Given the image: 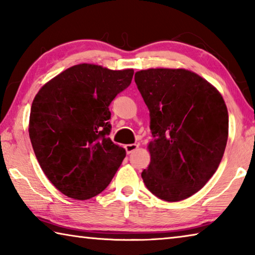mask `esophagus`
<instances>
[{"instance_id":"esophagus-1","label":"esophagus","mask_w":255,"mask_h":255,"mask_svg":"<svg viewBox=\"0 0 255 255\" xmlns=\"http://www.w3.org/2000/svg\"><path fill=\"white\" fill-rule=\"evenodd\" d=\"M139 147V145L138 144H127L125 145V149H126L127 154H130L132 152H135V150Z\"/></svg>"}]
</instances>
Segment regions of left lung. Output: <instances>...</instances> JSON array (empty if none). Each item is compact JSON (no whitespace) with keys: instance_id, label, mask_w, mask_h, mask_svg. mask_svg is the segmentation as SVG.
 I'll use <instances>...</instances> for the list:
<instances>
[{"instance_id":"8db88e82","label":"left lung","mask_w":255,"mask_h":255,"mask_svg":"<svg viewBox=\"0 0 255 255\" xmlns=\"http://www.w3.org/2000/svg\"><path fill=\"white\" fill-rule=\"evenodd\" d=\"M135 82L149 109L154 139L141 178L165 201L195 195L218 169L228 138V112L217 89L185 68H148Z\"/></svg>"}]
</instances>
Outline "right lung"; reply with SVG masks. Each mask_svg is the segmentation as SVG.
<instances>
[{"instance_id": "add662e5", "label": "right lung", "mask_w": 255, "mask_h": 255, "mask_svg": "<svg viewBox=\"0 0 255 255\" xmlns=\"http://www.w3.org/2000/svg\"><path fill=\"white\" fill-rule=\"evenodd\" d=\"M132 68L77 64L47 82L34 97L29 137L55 188L76 200L101 193L126 150L111 141L109 105L131 83Z\"/></svg>"}]
</instances>
